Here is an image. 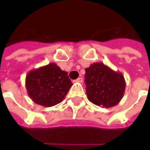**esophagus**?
I'll use <instances>...</instances> for the list:
<instances>
[{
	"label": "esophagus",
	"instance_id": "obj_1",
	"mask_svg": "<svg viewBox=\"0 0 150 150\" xmlns=\"http://www.w3.org/2000/svg\"><path fill=\"white\" fill-rule=\"evenodd\" d=\"M74 82H76V83H82V82H83V78L79 77V78H78L77 79H75Z\"/></svg>",
	"mask_w": 150,
	"mask_h": 150
}]
</instances>
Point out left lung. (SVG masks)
Here are the masks:
<instances>
[{"label": "left lung", "instance_id": "1", "mask_svg": "<svg viewBox=\"0 0 150 150\" xmlns=\"http://www.w3.org/2000/svg\"><path fill=\"white\" fill-rule=\"evenodd\" d=\"M85 71L86 94L91 103L111 108L121 100L126 83L120 72L113 71L102 62H94Z\"/></svg>", "mask_w": 150, "mask_h": 150}]
</instances>
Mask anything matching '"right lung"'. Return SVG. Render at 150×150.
I'll return each instance as SVG.
<instances>
[{
    "label": "right lung",
    "instance_id": "1",
    "mask_svg": "<svg viewBox=\"0 0 150 150\" xmlns=\"http://www.w3.org/2000/svg\"><path fill=\"white\" fill-rule=\"evenodd\" d=\"M72 85L67 72L54 62L32 70L25 78L29 96L34 103L45 107L62 102Z\"/></svg>",
    "mask_w": 150,
    "mask_h": 150
}]
</instances>
